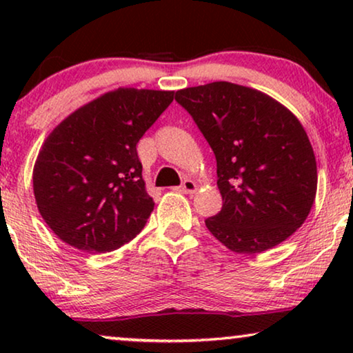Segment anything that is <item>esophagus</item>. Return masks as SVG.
Here are the masks:
<instances>
[{
  "label": "esophagus",
  "mask_w": 353,
  "mask_h": 353,
  "mask_svg": "<svg viewBox=\"0 0 353 353\" xmlns=\"http://www.w3.org/2000/svg\"><path fill=\"white\" fill-rule=\"evenodd\" d=\"M176 191L185 192V194H190V192H194L196 191V183L191 181V180H185V181L181 183V186L176 188Z\"/></svg>",
  "instance_id": "1"
}]
</instances>
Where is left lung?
Masks as SVG:
<instances>
[{
	"label": "left lung",
	"instance_id": "8db88e82",
	"mask_svg": "<svg viewBox=\"0 0 353 353\" xmlns=\"http://www.w3.org/2000/svg\"><path fill=\"white\" fill-rule=\"evenodd\" d=\"M216 159L223 205L205 220L238 254L272 249L301 228L316 194V162L296 115L257 90L214 81L176 91Z\"/></svg>",
	"mask_w": 353,
	"mask_h": 353
}]
</instances>
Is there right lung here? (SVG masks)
Here are the masks:
<instances>
[{"instance_id":"right-lung-1","label":"right lung","mask_w":353,"mask_h":353,"mask_svg":"<svg viewBox=\"0 0 353 353\" xmlns=\"http://www.w3.org/2000/svg\"><path fill=\"white\" fill-rule=\"evenodd\" d=\"M173 94L119 88L52 130L33 168V192L59 239L85 252H110L144 228L154 202L137 144Z\"/></svg>"}]
</instances>
